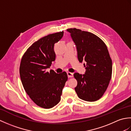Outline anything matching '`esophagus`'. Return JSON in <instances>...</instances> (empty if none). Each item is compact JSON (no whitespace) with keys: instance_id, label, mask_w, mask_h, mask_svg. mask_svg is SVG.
I'll return each instance as SVG.
<instances>
[{"instance_id":"obj_1","label":"esophagus","mask_w":131,"mask_h":131,"mask_svg":"<svg viewBox=\"0 0 131 131\" xmlns=\"http://www.w3.org/2000/svg\"><path fill=\"white\" fill-rule=\"evenodd\" d=\"M67 75L68 78H72L73 77V74L70 72H67Z\"/></svg>"}]
</instances>
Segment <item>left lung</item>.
<instances>
[{"instance_id": "8db88e82", "label": "left lung", "mask_w": 131, "mask_h": 131, "mask_svg": "<svg viewBox=\"0 0 131 131\" xmlns=\"http://www.w3.org/2000/svg\"><path fill=\"white\" fill-rule=\"evenodd\" d=\"M75 44L78 59L84 61V74L74 73L77 80L75 88L79 98L86 101H95L103 96L112 74V61L105 43L92 33L80 29H68Z\"/></svg>"}]
</instances>
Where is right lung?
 I'll return each mask as SVG.
<instances>
[{
	"label": "right lung",
	"mask_w": 131,
	"mask_h": 131,
	"mask_svg": "<svg viewBox=\"0 0 131 131\" xmlns=\"http://www.w3.org/2000/svg\"><path fill=\"white\" fill-rule=\"evenodd\" d=\"M63 35L61 31L41 38L27 49L21 59L19 74L25 90L35 104L44 108L54 107L60 101L68 78L65 71H47L56 58L54 44Z\"/></svg>",
	"instance_id": "add662e5"
}]
</instances>
